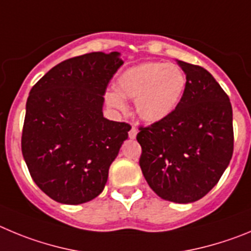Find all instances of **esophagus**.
Returning <instances> with one entry per match:
<instances>
[{
    "mask_svg": "<svg viewBox=\"0 0 251 251\" xmlns=\"http://www.w3.org/2000/svg\"><path fill=\"white\" fill-rule=\"evenodd\" d=\"M136 134L137 128L135 127V126H132V127L130 128V131H128V137H130V139H135V137H136Z\"/></svg>",
    "mask_w": 251,
    "mask_h": 251,
    "instance_id": "1",
    "label": "esophagus"
}]
</instances>
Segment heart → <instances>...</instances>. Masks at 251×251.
<instances>
[{
  "label": "heart",
  "instance_id": "1",
  "mask_svg": "<svg viewBox=\"0 0 251 251\" xmlns=\"http://www.w3.org/2000/svg\"><path fill=\"white\" fill-rule=\"evenodd\" d=\"M118 91H107L106 102L116 110L126 107L125 98L136 100L142 120L155 123L175 110L186 86V78L175 65L145 62L126 70L117 81Z\"/></svg>",
  "mask_w": 251,
  "mask_h": 251
}]
</instances>
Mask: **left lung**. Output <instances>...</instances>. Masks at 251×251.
<instances>
[{
  "mask_svg": "<svg viewBox=\"0 0 251 251\" xmlns=\"http://www.w3.org/2000/svg\"><path fill=\"white\" fill-rule=\"evenodd\" d=\"M186 86L171 114L140 126L139 164L160 198L187 204L204 198L220 180L234 151L229 96L209 71L176 60Z\"/></svg>",
  "mask_w": 251,
  "mask_h": 251,
  "instance_id": "left-lung-1",
  "label": "left lung"
}]
</instances>
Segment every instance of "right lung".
I'll use <instances>...</instances> for the list:
<instances>
[{"mask_svg":"<svg viewBox=\"0 0 251 251\" xmlns=\"http://www.w3.org/2000/svg\"><path fill=\"white\" fill-rule=\"evenodd\" d=\"M119 52L65 60L33 85L22 128L31 177L55 201L87 202L102 193L131 126L102 115L103 95L124 61Z\"/></svg>","mask_w":251,"mask_h":251,"instance_id":"right-lung-1","label":"right lung"}]
</instances>
